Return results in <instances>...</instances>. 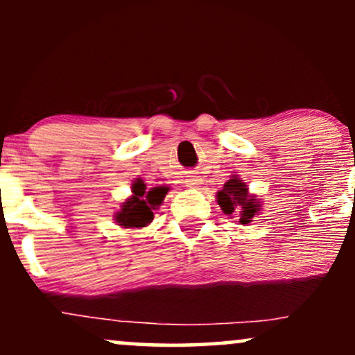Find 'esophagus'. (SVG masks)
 I'll list each match as a JSON object with an SVG mask.
<instances>
[{"mask_svg":"<svg viewBox=\"0 0 355 355\" xmlns=\"http://www.w3.org/2000/svg\"><path fill=\"white\" fill-rule=\"evenodd\" d=\"M202 183H203L202 177H200V175H197V173L189 175V178H187V185L191 187V189H198V187H200Z\"/></svg>","mask_w":355,"mask_h":355,"instance_id":"obj_1","label":"esophagus"}]
</instances>
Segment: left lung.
I'll return each instance as SVG.
<instances>
[{
	"label": "left lung",
	"mask_w": 355,
	"mask_h": 355,
	"mask_svg": "<svg viewBox=\"0 0 355 355\" xmlns=\"http://www.w3.org/2000/svg\"><path fill=\"white\" fill-rule=\"evenodd\" d=\"M217 202L220 209L225 215H237L239 222L242 225L250 223L252 218L259 214L260 203L254 195L248 193L247 185L239 177H232L229 182H225L222 190L217 191Z\"/></svg>",
	"instance_id": "1"
}]
</instances>
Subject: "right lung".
Masks as SVG:
<instances>
[{
    "instance_id": "add662e5",
    "label": "right lung",
    "mask_w": 355,
    "mask_h": 355,
    "mask_svg": "<svg viewBox=\"0 0 355 355\" xmlns=\"http://www.w3.org/2000/svg\"><path fill=\"white\" fill-rule=\"evenodd\" d=\"M166 191H168L166 187H155L146 191L144 180L138 178L132 185L133 195L121 203L120 211L115 214L118 225L123 229H140L148 225L153 220V210L162 205Z\"/></svg>"
}]
</instances>
